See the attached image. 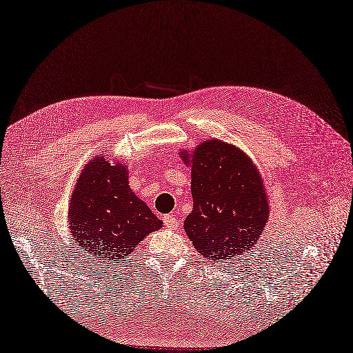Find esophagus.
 Masks as SVG:
<instances>
[{
    "mask_svg": "<svg viewBox=\"0 0 353 353\" xmlns=\"http://www.w3.org/2000/svg\"><path fill=\"white\" fill-rule=\"evenodd\" d=\"M164 225L168 230H177V219L174 214H168L164 216Z\"/></svg>",
    "mask_w": 353,
    "mask_h": 353,
    "instance_id": "1",
    "label": "esophagus"
}]
</instances>
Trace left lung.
Segmentation results:
<instances>
[{
    "mask_svg": "<svg viewBox=\"0 0 353 353\" xmlns=\"http://www.w3.org/2000/svg\"><path fill=\"white\" fill-rule=\"evenodd\" d=\"M179 155L190 165L193 210L185 219V231L194 249L215 262L252 250L270 208L263 177L250 157L215 138Z\"/></svg>",
    "mask_w": 353,
    "mask_h": 353,
    "instance_id": "1",
    "label": "left lung"
}]
</instances>
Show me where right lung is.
<instances>
[{
  "label": "right lung",
  "instance_id": "add662e5",
  "mask_svg": "<svg viewBox=\"0 0 353 353\" xmlns=\"http://www.w3.org/2000/svg\"><path fill=\"white\" fill-rule=\"evenodd\" d=\"M114 159V157H113ZM75 243L96 260L116 263L163 223L129 186L128 165L93 157L81 170L68 203Z\"/></svg>",
  "mask_w": 353,
  "mask_h": 353
}]
</instances>
